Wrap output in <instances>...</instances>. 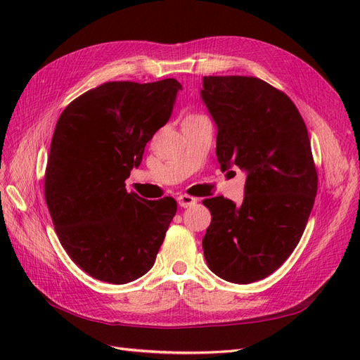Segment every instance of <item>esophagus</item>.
Masks as SVG:
<instances>
[{
  "label": "esophagus",
  "mask_w": 360,
  "mask_h": 360,
  "mask_svg": "<svg viewBox=\"0 0 360 360\" xmlns=\"http://www.w3.org/2000/svg\"><path fill=\"white\" fill-rule=\"evenodd\" d=\"M177 202L180 207H184V209H188V207H192L197 204V198L191 197V195H186V193H181L177 197Z\"/></svg>",
  "instance_id": "34e87169"
}]
</instances>
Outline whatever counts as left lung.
<instances>
[{
  "label": "left lung",
  "mask_w": 360,
  "mask_h": 360,
  "mask_svg": "<svg viewBox=\"0 0 360 360\" xmlns=\"http://www.w3.org/2000/svg\"><path fill=\"white\" fill-rule=\"evenodd\" d=\"M201 99L217 127L221 169L246 172L243 202L214 197L202 238L214 275L250 284L297 246L317 195L307 126L290 97L252 76H204Z\"/></svg>",
  "instance_id": "1"
}]
</instances>
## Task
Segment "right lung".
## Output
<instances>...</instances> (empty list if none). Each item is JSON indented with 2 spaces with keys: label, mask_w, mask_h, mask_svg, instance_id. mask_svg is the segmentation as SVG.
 Segmentation results:
<instances>
[{
  "label": "right lung",
  "mask_w": 360,
  "mask_h": 360,
  "mask_svg": "<svg viewBox=\"0 0 360 360\" xmlns=\"http://www.w3.org/2000/svg\"><path fill=\"white\" fill-rule=\"evenodd\" d=\"M177 79L106 82L66 106L53 130L45 198L61 246L94 279L122 285L153 267L177 212L148 201L124 180L172 114Z\"/></svg>",
  "instance_id": "right-lung-1"
}]
</instances>
